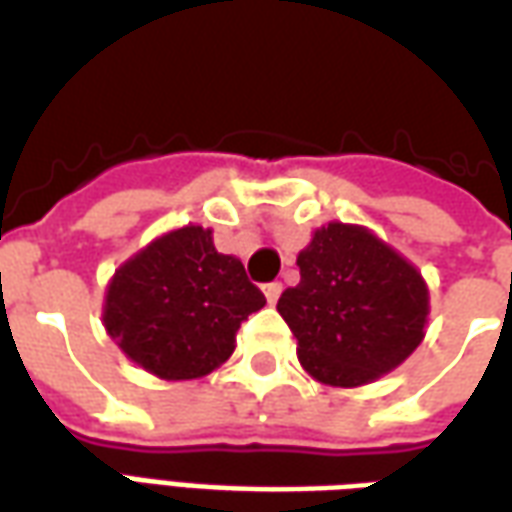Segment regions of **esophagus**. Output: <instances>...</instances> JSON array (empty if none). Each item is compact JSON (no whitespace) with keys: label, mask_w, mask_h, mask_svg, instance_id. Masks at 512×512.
I'll return each instance as SVG.
<instances>
[{"label":"esophagus","mask_w":512,"mask_h":512,"mask_svg":"<svg viewBox=\"0 0 512 512\" xmlns=\"http://www.w3.org/2000/svg\"><path fill=\"white\" fill-rule=\"evenodd\" d=\"M281 289H284L281 284H267V286H264V297H267V303H270V306H275V303H278V297H281Z\"/></svg>","instance_id":"esophagus-1"}]
</instances>
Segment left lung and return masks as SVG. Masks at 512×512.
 Returning a JSON list of instances; mask_svg holds the SVG:
<instances>
[{
	"instance_id": "left-lung-1",
	"label": "left lung",
	"mask_w": 512,
	"mask_h": 512,
	"mask_svg": "<svg viewBox=\"0 0 512 512\" xmlns=\"http://www.w3.org/2000/svg\"><path fill=\"white\" fill-rule=\"evenodd\" d=\"M300 284L278 300L297 361L336 389L375 383L422 344L430 314L424 275L366 226L331 220L297 253Z\"/></svg>"
}]
</instances>
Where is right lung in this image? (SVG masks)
<instances>
[{
    "label": "right lung",
    "mask_w": 512,
    "mask_h": 512,
    "mask_svg": "<svg viewBox=\"0 0 512 512\" xmlns=\"http://www.w3.org/2000/svg\"><path fill=\"white\" fill-rule=\"evenodd\" d=\"M267 300L237 256L217 253L212 228L151 239L112 273L101 322L121 353L159 380H195L226 364L237 331Z\"/></svg>",
    "instance_id": "1"
}]
</instances>
